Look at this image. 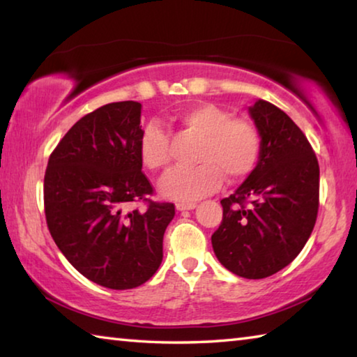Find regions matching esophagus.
<instances>
[{"mask_svg":"<svg viewBox=\"0 0 357 357\" xmlns=\"http://www.w3.org/2000/svg\"><path fill=\"white\" fill-rule=\"evenodd\" d=\"M195 206H197V203H193V202H179V203H176V209L178 211L195 209Z\"/></svg>","mask_w":357,"mask_h":357,"instance_id":"1","label":"esophagus"}]
</instances>
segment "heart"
Instances as JSON below:
<instances>
[{
  "mask_svg": "<svg viewBox=\"0 0 357 357\" xmlns=\"http://www.w3.org/2000/svg\"><path fill=\"white\" fill-rule=\"evenodd\" d=\"M184 130L200 137L192 168H174L162 179L160 190L173 200H197L219 189L223 178L228 184L244 179L255 170L261 157L263 140L255 124L236 119L231 112L214 104H198L179 116ZM140 159L149 170L170 165V143L165 129L151 121L143 129Z\"/></svg>",
  "mask_w": 357,
  "mask_h": 357,
  "instance_id": "heart-1",
  "label": "heart"
}]
</instances>
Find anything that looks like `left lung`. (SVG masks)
Wrapping results in <instances>:
<instances>
[{
	"instance_id": "1",
	"label": "left lung",
	"mask_w": 357,
	"mask_h": 357,
	"mask_svg": "<svg viewBox=\"0 0 357 357\" xmlns=\"http://www.w3.org/2000/svg\"><path fill=\"white\" fill-rule=\"evenodd\" d=\"M261 134L258 165L220 202L223 215L211 241L219 261L244 279H264L299 255L315 227L319 165L293 119L266 100L249 108Z\"/></svg>"
}]
</instances>
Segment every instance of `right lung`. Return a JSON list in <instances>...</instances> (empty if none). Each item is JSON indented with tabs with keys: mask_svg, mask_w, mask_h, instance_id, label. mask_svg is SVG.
<instances>
[{
	"mask_svg": "<svg viewBox=\"0 0 357 357\" xmlns=\"http://www.w3.org/2000/svg\"><path fill=\"white\" fill-rule=\"evenodd\" d=\"M140 123L134 100L84 114L53 149L44 176L45 220L58 249L78 273L112 289L140 287L155 274L174 217L173 203L149 198Z\"/></svg>",
	"mask_w": 357,
	"mask_h": 357,
	"instance_id": "1",
	"label": "right lung"
}]
</instances>
